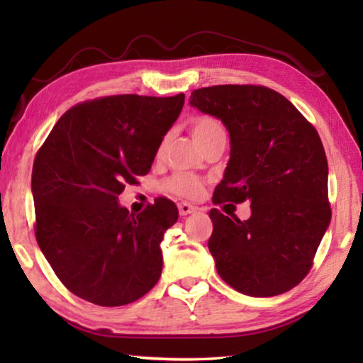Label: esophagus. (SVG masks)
<instances>
[{"label": "esophagus", "mask_w": 363, "mask_h": 363, "mask_svg": "<svg viewBox=\"0 0 363 363\" xmlns=\"http://www.w3.org/2000/svg\"><path fill=\"white\" fill-rule=\"evenodd\" d=\"M177 208H179L181 216H187V214H192V213H195L196 210H199V208L194 206V205H190V203H186V201H182V203L177 205Z\"/></svg>", "instance_id": "esophagus-1"}]
</instances>
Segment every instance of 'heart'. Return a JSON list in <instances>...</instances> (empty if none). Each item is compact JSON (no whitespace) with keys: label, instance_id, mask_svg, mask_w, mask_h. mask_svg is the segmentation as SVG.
<instances>
[{"label":"heart","instance_id":"heart-1","mask_svg":"<svg viewBox=\"0 0 363 363\" xmlns=\"http://www.w3.org/2000/svg\"><path fill=\"white\" fill-rule=\"evenodd\" d=\"M223 125L218 120L211 118V116H201V118H196L192 126H190V134L195 140V144L201 147L208 140L213 139L218 134H223ZM164 144L160 145L158 155L163 152ZM168 189L171 192H174L181 196H186V199H199L201 195V190H203V186L201 182L196 179L195 176L190 174H176L174 177H171L168 181Z\"/></svg>","mask_w":363,"mask_h":363}]
</instances>
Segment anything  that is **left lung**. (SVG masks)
<instances>
[{
  "mask_svg": "<svg viewBox=\"0 0 363 363\" xmlns=\"http://www.w3.org/2000/svg\"><path fill=\"white\" fill-rule=\"evenodd\" d=\"M189 104L229 131L230 158L213 203H251L247 220L210 211L208 248L219 277L255 298L291 290L309 272L331 219L328 163L315 128L264 86L195 89Z\"/></svg>",
  "mask_w": 363,
  "mask_h": 363,
  "instance_id": "obj_1",
  "label": "left lung"
}]
</instances>
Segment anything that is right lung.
I'll return each instance as SVG.
<instances>
[{"label": "right lung", "instance_id": "obj_1", "mask_svg": "<svg viewBox=\"0 0 363 363\" xmlns=\"http://www.w3.org/2000/svg\"><path fill=\"white\" fill-rule=\"evenodd\" d=\"M186 96H108L72 107L36 153V242L78 298L125 306L162 275L160 243L179 211L160 196L143 213L118 203L126 182L149 173Z\"/></svg>", "mask_w": 363, "mask_h": 363}]
</instances>
